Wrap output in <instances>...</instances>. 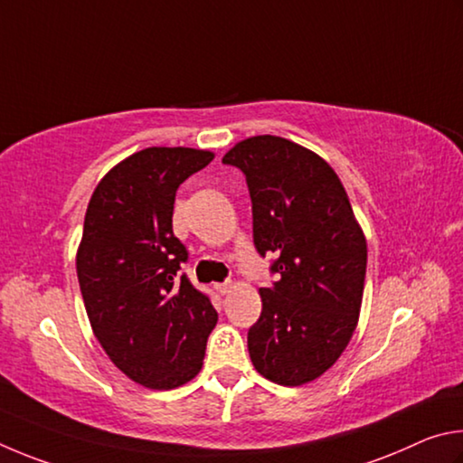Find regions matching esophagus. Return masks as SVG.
Returning <instances> with one entry per match:
<instances>
[{
    "label": "esophagus",
    "instance_id": "obj_1",
    "mask_svg": "<svg viewBox=\"0 0 463 463\" xmlns=\"http://www.w3.org/2000/svg\"><path fill=\"white\" fill-rule=\"evenodd\" d=\"M215 290L219 295H227L232 290V282H219V285H215Z\"/></svg>",
    "mask_w": 463,
    "mask_h": 463
}]
</instances>
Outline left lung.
I'll list each match as a JSON object with an SVG mask.
<instances>
[{
    "instance_id": "obj_1",
    "label": "left lung",
    "mask_w": 463,
    "mask_h": 463,
    "mask_svg": "<svg viewBox=\"0 0 463 463\" xmlns=\"http://www.w3.org/2000/svg\"><path fill=\"white\" fill-rule=\"evenodd\" d=\"M222 162L246 175L258 254L277 256V282L260 288V319L248 331L250 358L272 383L307 384L334 366L358 326L366 238L335 170L303 146L254 136Z\"/></svg>"
}]
</instances>
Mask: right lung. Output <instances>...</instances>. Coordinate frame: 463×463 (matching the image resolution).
Returning a JSON list of instances; mask_svg holds the SVG:
<instances>
[{
	"label": "right lung",
	"mask_w": 463,
	"mask_h": 463,
	"mask_svg": "<svg viewBox=\"0 0 463 463\" xmlns=\"http://www.w3.org/2000/svg\"><path fill=\"white\" fill-rule=\"evenodd\" d=\"M213 160L194 148H146L113 166L89 201L77 252L80 295L109 360L134 383L170 391L199 374L217 313L181 264L176 189Z\"/></svg>",
	"instance_id": "obj_1"
}]
</instances>
